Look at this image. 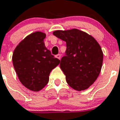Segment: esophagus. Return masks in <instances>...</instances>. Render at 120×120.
<instances>
[{"label": "esophagus", "mask_w": 120, "mask_h": 120, "mask_svg": "<svg viewBox=\"0 0 120 120\" xmlns=\"http://www.w3.org/2000/svg\"><path fill=\"white\" fill-rule=\"evenodd\" d=\"M56 58H58V59H61V54H57V55H56Z\"/></svg>", "instance_id": "esophagus-1"}]
</instances>
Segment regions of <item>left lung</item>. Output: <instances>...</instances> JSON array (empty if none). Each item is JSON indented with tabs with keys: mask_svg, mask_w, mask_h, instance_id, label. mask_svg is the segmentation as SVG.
<instances>
[{
	"mask_svg": "<svg viewBox=\"0 0 120 120\" xmlns=\"http://www.w3.org/2000/svg\"><path fill=\"white\" fill-rule=\"evenodd\" d=\"M53 35L66 42L60 67L68 85L77 91L88 88L101 71L103 53L99 44L93 37L77 29L56 30Z\"/></svg>",
	"mask_w": 120,
	"mask_h": 120,
	"instance_id": "left-lung-1",
	"label": "left lung"
}]
</instances>
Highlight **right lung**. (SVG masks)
Segmentation results:
<instances>
[{
	"instance_id": "right-lung-1",
	"label": "right lung",
	"mask_w": 120,
	"mask_h": 120,
	"mask_svg": "<svg viewBox=\"0 0 120 120\" xmlns=\"http://www.w3.org/2000/svg\"><path fill=\"white\" fill-rule=\"evenodd\" d=\"M45 34L35 32L27 36L14 50L13 64L21 83L38 91L48 83L51 71L60 63L45 47Z\"/></svg>"
}]
</instances>
